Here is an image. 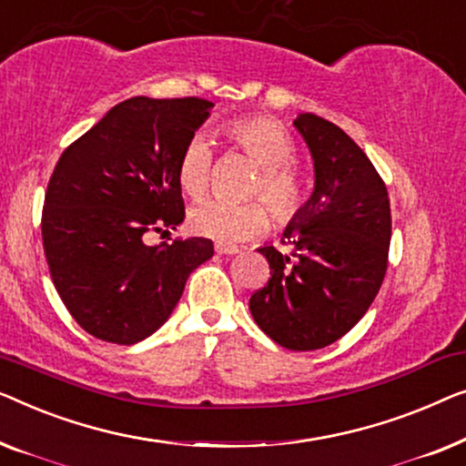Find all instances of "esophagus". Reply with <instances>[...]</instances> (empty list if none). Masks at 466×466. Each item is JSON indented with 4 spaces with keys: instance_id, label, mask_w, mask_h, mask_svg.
<instances>
[{
    "instance_id": "obj_1",
    "label": "esophagus",
    "mask_w": 466,
    "mask_h": 466,
    "mask_svg": "<svg viewBox=\"0 0 466 466\" xmlns=\"http://www.w3.org/2000/svg\"><path fill=\"white\" fill-rule=\"evenodd\" d=\"M215 253L218 255H234V253H238V247H232V245H215Z\"/></svg>"
}]
</instances>
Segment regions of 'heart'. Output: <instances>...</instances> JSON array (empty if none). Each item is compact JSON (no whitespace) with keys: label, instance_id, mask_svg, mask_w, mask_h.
I'll return each mask as SVG.
<instances>
[{"label":"heart","instance_id":"1","mask_svg":"<svg viewBox=\"0 0 466 466\" xmlns=\"http://www.w3.org/2000/svg\"><path fill=\"white\" fill-rule=\"evenodd\" d=\"M228 146L240 149L259 165L248 196L258 200L224 202L207 200L189 211V228L196 234L219 245H238L264 234L270 226L271 208L279 224H291L306 211L310 186L306 175L293 165L296 143L283 124L268 116H242L221 127ZM213 152L207 139L192 137L181 149L177 162V181L183 194L198 200L208 192L213 181ZM266 201L268 208L263 205Z\"/></svg>","mask_w":466,"mask_h":466}]
</instances>
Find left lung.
Listing matches in <instances>:
<instances>
[{
	"mask_svg": "<svg viewBox=\"0 0 466 466\" xmlns=\"http://www.w3.org/2000/svg\"><path fill=\"white\" fill-rule=\"evenodd\" d=\"M296 127L314 158L312 198L283 245L259 248L270 279L248 308L259 329L289 350L325 349L376 299L389 268L390 202L376 167L336 124L301 114Z\"/></svg>",
	"mask_w": 466,
	"mask_h": 466,
	"instance_id": "left-lung-1",
	"label": "left lung"
}]
</instances>
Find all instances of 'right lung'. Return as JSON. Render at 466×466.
<instances>
[{"label":"right lung","instance_id":"obj_1","mask_svg":"<svg viewBox=\"0 0 466 466\" xmlns=\"http://www.w3.org/2000/svg\"><path fill=\"white\" fill-rule=\"evenodd\" d=\"M211 107L198 96H133L65 147L52 170L42 208L52 283L76 323L103 342L152 336L194 268L213 258L208 238L143 242L186 218L177 162Z\"/></svg>","mask_w":466,"mask_h":466}]
</instances>
